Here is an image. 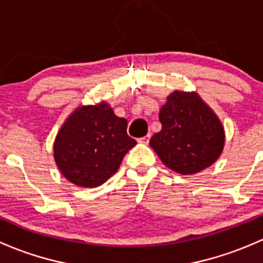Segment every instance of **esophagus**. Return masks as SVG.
<instances>
[{"label": "esophagus", "mask_w": 263, "mask_h": 263, "mask_svg": "<svg viewBox=\"0 0 263 263\" xmlns=\"http://www.w3.org/2000/svg\"><path fill=\"white\" fill-rule=\"evenodd\" d=\"M149 140H151V134H147V135H144V137L139 138V139H138V142L142 143V144H148V143H149Z\"/></svg>", "instance_id": "obj_1"}]
</instances>
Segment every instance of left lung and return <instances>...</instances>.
Wrapping results in <instances>:
<instances>
[{
	"instance_id": "obj_1",
	"label": "left lung",
	"mask_w": 263,
	"mask_h": 263,
	"mask_svg": "<svg viewBox=\"0 0 263 263\" xmlns=\"http://www.w3.org/2000/svg\"><path fill=\"white\" fill-rule=\"evenodd\" d=\"M162 130L149 144L168 168L192 175L212 166L224 147V129L196 93L175 91L159 111Z\"/></svg>"
}]
</instances>
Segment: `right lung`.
I'll return each mask as SVG.
<instances>
[{
  "instance_id": "add662e5",
  "label": "right lung",
  "mask_w": 263,
  "mask_h": 263,
  "mask_svg": "<svg viewBox=\"0 0 263 263\" xmlns=\"http://www.w3.org/2000/svg\"><path fill=\"white\" fill-rule=\"evenodd\" d=\"M128 123L106 104L76 110L59 130L54 159L67 180L81 187H96L118 171L137 142L126 133Z\"/></svg>"
}]
</instances>
